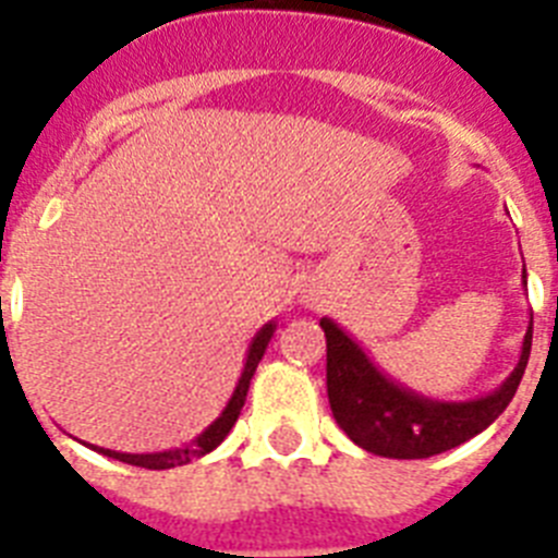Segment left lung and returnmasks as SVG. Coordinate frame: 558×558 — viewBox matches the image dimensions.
<instances>
[{
  "label": "left lung",
  "instance_id": "obj_1",
  "mask_svg": "<svg viewBox=\"0 0 558 558\" xmlns=\"http://www.w3.org/2000/svg\"><path fill=\"white\" fill-rule=\"evenodd\" d=\"M522 284L525 268H522ZM327 335V393L335 422L354 445L383 458H430L470 441L506 411L514 399L531 354V332L522 338L514 372L500 388L466 402L430 399L399 386L374 366L366 349L349 338L332 318H322Z\"/></svg>",
  "mask_w": 558,
  "mask_h": 558
}]
</instances>
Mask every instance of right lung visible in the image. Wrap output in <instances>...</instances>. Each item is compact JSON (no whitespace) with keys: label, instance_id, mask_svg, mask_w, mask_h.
I'll list each match as a JSON object with an SVG mask.
<instances>
[{"label":"right lung","instance_id":"right-lung-1","mask_svg":"<svg viewBox=\"0 0 558 558\" xmlns=\"http://www.w3.org/2000/svg\"><path fill=\"white\" fill-rule=\"evenodd\" d=\"M274 332H276V322H268L259 332L254 335V338H251L243 374H240V379H236L234 393H231V399L226 402L223 413H220V416L215 418V422H211L198 438H192L190 445L172 447V450H161V452H117V450H106V447H95V445H88V447H92L95 452H102V456L113 458V461L131 463V466H145V470H172V466H184V463L195 461V458H204L206 452L215 450V447L229 436L231 427H234L236 416H240V411H243L245 405V393H248L251 377H254L256 366H259V360H263Z\"/></svg>","mask_w":558,"mask_h":558}]
</instances>
